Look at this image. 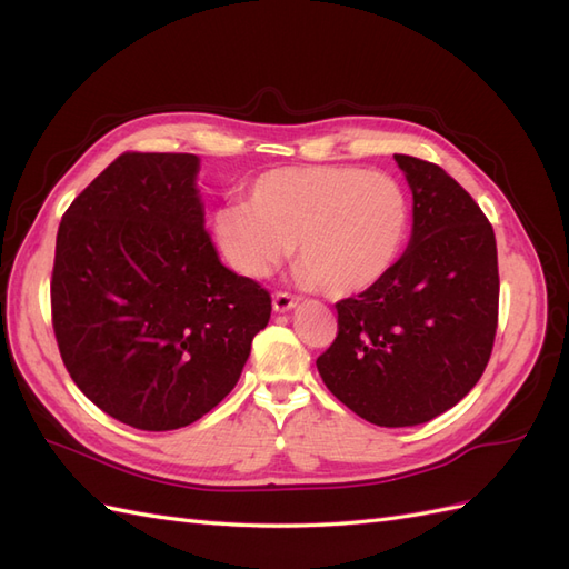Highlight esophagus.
Here are the masks:
<instances>
[{
    "instance_id": "esophagus-1",
    "label": "esophagus",
    "mask_w": 569,
    "mask_h": 569,
    "mask_svg": "<svg viewBox=\"0 0 569 569\" xmlns=\"http://www.w3.org/2000/svg\"><path fill=\"white\" fill-rule=\"evenodd\" d=\"M297 306V299L291 297V295H287V291H278V295L272 297V308L278 313H287V311H291V308Z\"/></svg>"
}]
</instances>
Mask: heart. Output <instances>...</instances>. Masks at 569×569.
Segmentation results:
<instances>
[{"label":"heart","instance_id":"obj_1","mask_svg":"<svg viewBox=\"0 0 569 569\" xmlns=\"http://www.w3.org/2000/svg\"><path fill=\"white\" fill-rule=\"evenodd\" d=\"M410 228L401 182L356 166H289L251 180L244 203L213 216L226 263L263 280L295 244L297 280L335 299L380 284L399 261Z\"/></svg>","mask_w":569,"mask_h":569}]
</instances>
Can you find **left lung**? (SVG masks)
I'll list each match as a JSON object with an SVG mask.
<instances>
[{"label": "left lung", "mask_w": 569, "mask_h": 569, "mask_svg": "<svg viewBox=\"0 0 569 569\" xmlns=\"http://www.w3.org/2000/svg\"><path fill=\"white\" fill-rule=\"evenodd\" d=\"M412 192V234L387 278L337 301V339L318 360L356 416L412 427L453 408L485 372L498 325L491 222L437 163L393 153Z\"/></svg>", "instance_id": "obj_1"}]
</instances>
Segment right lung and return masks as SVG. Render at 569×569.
<instances>
[{
    "instance_id": "1",
    "label": "right lung",
    "mask_w": 569,
    "mask_h": 569,
    "mask_svg": "<svg viewBox=\"0 0 569 569\" xmlns=\"http://www.w3.org/2000/svg\"><path fill=\"white\" fill-rule=\"evenodd\" d=\"M194 153L128 151L68 206L51 325L78 389L144 432L197 422L237 385L270 295L220 263Z\"/></svg>"
}]
</instances>
